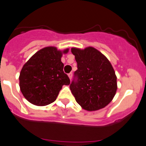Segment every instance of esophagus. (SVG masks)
I'll use <instances>...</instances> for the list:
<instances>
[{"instance_id": "34e87169", "label": "esophagus", "mask_w": 146, "mask_h": 146, "mask_svg": "<svg viewBox=\"0 0 146 146\" xmlns=\"http://www.w3.org/2000/svg\"><path fill=\"white\" fill-rule=\"evenodd\" d=\"M68 76H69L70 80H71V78H72V73H69V74H68Z\"/></svg>"}]
</instances>
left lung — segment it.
<instances>
[{
  "mask_svg": "<svg viewBox=\"0 0 146 146\" xmlns=\"http://www.w3.org/2000/svg\"><path fill=\"white\" fill-rule=\"evenodd\" d=\"M77 70L70 89L76 102L88 111H95L111 102L117 90V76L108 58L95 48H72Z\"/></svg>",
  "mask_w": 146,
  "mask_h": 146,
  "instance_id": "8db88e82",
  "label": "left lung"
}]
</instances>
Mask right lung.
<instances>
[{
  "label": "right lung",
  "mask_w": 146,
  "mask_h": 146,
  "mask_svg": "<svg viewBox=\"0 0 146 146\" xmlns=\"http://www.w3.org/2000/svg\"><path fill=\"white\" fill-rule=\"evenodd\" d=\"M63 50L56 47L42 48L24 64L19 75V87L23 96L36 106H46L56 100L62 86L70 84L61 62Z\"/></svg>",
  "instance_id": "obj_1"
}]
</instances>
